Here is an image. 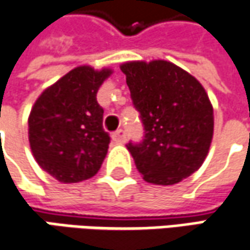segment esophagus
<instances>
[{"mask_svg":"<svg viewBox=\"0 0 250 250\" xmlns=\"http://www.w3.org/2000/svg\"><path fill=\"white\" fill-rule=\"evenodd\" d=\"M112 140H114L115 143H120V145H122V143H125V142H126V133H125L122 129L117 130V132L112 135Z\"/></svg>","mask_w":250,"mask_h":250,"instance_id":"34e87169","label":"esophagus"}]
</instances>
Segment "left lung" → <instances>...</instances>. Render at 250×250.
Wrapping results in <instances>:
<instances>
[{
  "mask_svg": "<svg viewBox=\"0 0 250 250\" xmlns=\"http://www.w3.org/2000/svg\"><path fill=\"white\" fill-rule=\"evenodd\" d=\"M145 139L126 147L146 182L174 185L197 171L213 139V105L196 78L154 60L121 65Z\"/></svg>",
  "mask_w": 250,
  "mask_h": 250,
  "instance_id": "left-lung-1",
  "label": "left lung"
}]
</instances>
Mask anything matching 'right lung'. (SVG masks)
<instances>
[{
  "instance_id": "right-lung-1",
  "label": "right lung",
  "mask_w": 250,
  "mask_h": 250,
  "mask_svg": "<svg viewBox=\"0 0 250 250\" xmlns=\"http://www.w3.org/2000/svg\"><path fill=\"white\" fill-rule=\"evenodd\" d=\"M112 71L78 66L39 96L29 115V143L37 164L63 184L97 174L110 135L97 91Z\"/></svg>"
}]
</instances>
